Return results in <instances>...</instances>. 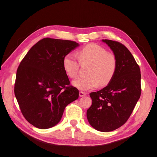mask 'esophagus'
<instances>
[{"label": "esophagus", "instance_id": "34e87169", "mask_svg": "<svg viewBox=\"0 0 157 157\" xmlns=\"http://www.w3.org/2000/svg\"><path fill=\"white\" fill-rule=\"evenodd\" d=\"M79 97H84V96H86V93H85V92H83V91H80L79 92Z\"/></svg>", "mask_w": 157, "mask_h": 157}]
</instances>
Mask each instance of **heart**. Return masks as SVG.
Masks as SVG:
<instances>
[{
  "mask_svg": "<svg viewBox=\"0 0 157 157\" xmlns=\"http://www.w3.org/2000/svg\"><path fill=\"white\" fill-rule=\"evenodd\" d=\"M82 64H91L87 77L73 82V86L79 90L87 91L98 85L104 87L110 83L117 69V60L113 54L95 43L88 44L78 52ZM79 61L73 54H68L63 59V68L66 74L71 79L78 76Z\"/></svg>",
  "mask_w": 157,
  "mask_h": 157,
  "instance_id": "b5f03b06",
  "label": "heart"
}]
</instances>
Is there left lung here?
I'll use <instances>...</instances> for the list:
<instances>
[{"label": "left lung", "mask_w": 157, "mask_h": 157, "mask_svg": "<svg viewBox=\"0 0 157 157\" xmlns=\"http://www.w3.org/2000/svg\"><path fill=\"white\" fill-rule=\"evenodd\" d=\"M113 51L117 69L107 86L90 93L92 105L87 110L91 126L108 132L121 127L129 118L141 96V71L132 53L124 44L102 39Z\"/></svg>", "instance_id": "obj_1"}]
</instances>
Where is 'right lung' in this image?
Instances as JSON below:
<instances>
[{
  "mask_svg": "<svg viewBox=\"0 0 157 157\" xmlns=\"http://www.w3.org/2000/svg\"><path fill=\"white\" fill-rule=\"evenodd\" d=\"M79 45L69 40L44 38L21 61L14 94L22 114L33 126H55L66 106L79 97L78 89L70 86L63 68L64 57Z\"/></svg>",
  "mask_w": 157,
  "mask_h": 157,
  "instance_id": "1",
  "label": "right lung"
}]
</instances>
